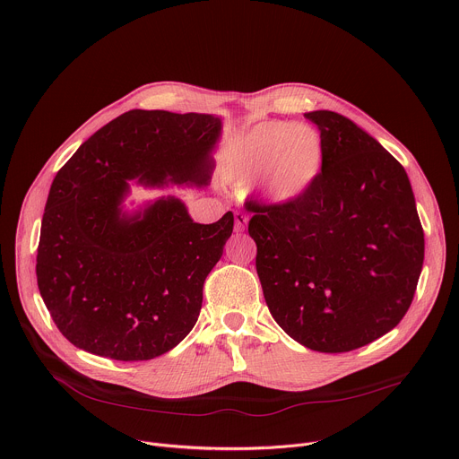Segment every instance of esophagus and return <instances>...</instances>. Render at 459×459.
<instances>
[{
  "instance_id": "esophagus-1",
  "label": "esophagus",
  "mask_w": 459,
  "mask_h": 459,
  "mask_svg": "<svg viewBox=\"0 0 459 459\" xmlns=\"http://www.w3.org/2000/svg\"><path fill=\"white\" fill-rule=\"evenodd\" d=\"M234 220H236V225H234L236 232H243V230H245V227H247V223H248V218H247L245 214L236 212V214H234Z\"/></svg>"
}]
</instances>
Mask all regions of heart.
<instances>
[{
	"instance_id": "b5f03b06",
	"label": "heart",
	"mask_w": 459,
	"mask_h": 459,
	"mask_svg": "<svg viewBox=\"0 0 459 459\" xmlns=\"http://www.w3.org/2000/svg\"><path fill=\"white\" fill-rule=\"evenodd\" d=\"M325 161V142L316 126L269 121L255 125L238 142L227 178L243 185L261 174V198L271 205H290L316 188Z\"/></svg>"
}]
</instances>
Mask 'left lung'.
Listing matches in <instances>:
<instances>
[{"label": "left lung", "mask_w": 459, "mask_h": 459, "mask_svg": "<svg viewBox=\"0 0 459 459\" xmlns=\"http://www.w3.org/2000/svg\"><path fill=\"white\" fill-rule=\"evenodd\" d=\"M325 172L290 205L248 204V234L267 307L281 329L317 352L372 343L407 314L425 239L405 169L349 117L312 110Z\"/></svg>", "instance_id": "8db88e82"}]
</instances>
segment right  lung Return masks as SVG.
Masks as SVG:
<instances>
[{"instance_id":"obj_1","label":"right lung","mask_w":459,"mask_h":459,"mask_svg":"<svg viewBox=\"0 0 459 459\" xmlns=\"http://www.w3.org/2000/svg\"><path fill=\"white\" fill-rule=\"evenodd\" d=\"M221 128L214 114L134 108L101 126L56 174L36 276L56 326L73 345L145 361L192 331L234 214L204 225L176 195L133 211L125 200L133 181L207 186Z\"/></svg>"}]
</instances>
